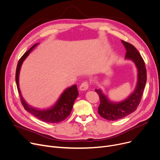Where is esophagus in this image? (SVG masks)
Masks as SVG:
<instances>
[{"label":"esophagus","instance_id":"34e87169","mask_svg":"<svg viewBox=\"0 0 160 160\" xmlns=\"http://www.w3.org/2000/svg\"><path fill=\"white\" fill-rule=\"evenodd\" d=\"M89 88V83L88 82H83L81 86H80V91H86Z\"/></svg>","mask_w":160,"mask_h":160}]
</instances>
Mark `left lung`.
I'll use <instances>...</instances> for the list:
<instances>
[{"label":"left lung","mask_w":160,"mask_h":160,"mask_svg":"<svg viewBox=\"0 0 160 160\" xmlns=\"http://www.w3.org/2000/svg\"><path fill=\"white\" fill-rule=\"evenodd\" d=\"M121 42L127 50L125 60L133 62L137 68V83L132 93L119 102L112 101L107 95L103 93L101 89H95L100 100L98 113L102 118L108 121H116L124 118L135 111L141 101L147 82L145 65L139 52L130 43L122 40Z\"/></svg>","instance_id":"1"}]
</instances>
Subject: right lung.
Segmentation results:
<instances>
[{
  "label": "right lung",
  "mask_w": 160,
  "mask_h": 160,
  "mask_svg": "<svg viewBox=\"0 0 160 160\" xmlns=\"http://www.w3.org/2000/svg\"><path fill=\"white\" fill-rule=\"evenodd\" d=\"M38 45L39 43L33 45L19 60L17 66L15 74L17 87L21 97V102L25 110L42 121L50 123H58L64 121L71 112L75 100L79 95L77 85H73L66 88L56 100V102L52 106L46 109H39L29 105L22 97L19 88V73L22 64L29 54Z\"/></svg>",
  "instance_id": "right-lung-1"
}]
</instances>
